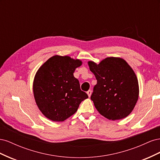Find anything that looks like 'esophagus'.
I'll return each mask as SVG.
<instances>
[{
  "instance_id": "esophagus-1",
  "label": "esophagus",
  "mask_w": 160,
  "mask_h": 160,
  "mask_svg": "<svg viewBox=\"0 0 160 160\" xmlns=\"http://www.w3.org/2000/svg\"><path fill=\"white\" fill-rule=\"evenodd\" d=\"M87 93H88V95L89 97H90L91 95V90H89L88 92H87Z\"/></svg>"
}]
</instances>
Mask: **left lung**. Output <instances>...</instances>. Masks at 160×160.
<instances>
[{
	"instance_id": "obj_1",
	"label": "left lung",
	"mask_w": 160,
	"mask_h": 160,
	"mask_svg": "<svg viewBox=\"0 0 160 160\" xmlns=\"http://www.w3.org/2000/svg\"><path fill=\"white\" fill-rule=\"evenodd\" d=\"M97 84L91 96L95 108L109 120H119L128 116L139 98L137 76L122 58L110 57L99 64L88 61Z\"/></svg>"
}]
</instances>
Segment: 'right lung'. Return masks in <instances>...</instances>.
Returning <instances> with one entry per match:
<instances>
[{"label": "right lung", "instance_id": "right-lung-1", "mask_svg": "<svg viewBox=\"0 0 160 160\" xmlns=\"http://www.w3.org/2000/svg\"><path fill=\"white\" fill-rule=\"evenodd\" d=\"M82 65L79 59L54 55L37 71L33 81V94L41 113L52 122H63L78 109L88 95L80 89L73 75Z\"/></svg>", "mask_w": 160, "mask_h": 160}]
</instances>
